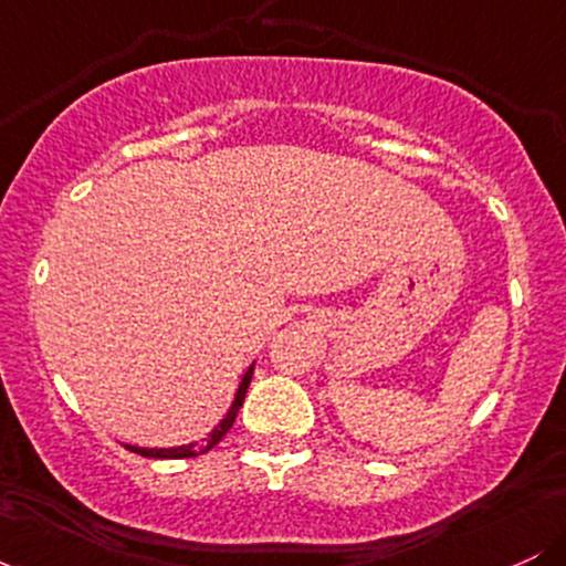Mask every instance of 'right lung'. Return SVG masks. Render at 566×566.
<instances>
[{
  "mask_svg": "<svg viewBox=\"0 0 566 566\" xmlns=\"http://www.w3.org/2000/svg\"><path fill=\"white\" fill-rule=\"evenodd\" d=\"M252 369H255V365L247 367L244 378H242V382H239L237 394H233V401H231L229 412L223 415V420H220V423H218L216 428H212L210 433H207V439H201V441H188V444H180V447H138V444H125V447H127L129 452L143 454V458H170V460L197 458V454H205L207 450H212V447H216L218 441L226 437V431H229V428L233 426V420H237V412H239V407H242L247 388H250Z\"/></svg>",
  "mask_w": 566,
  "mask_h": 566,
  "instance_id": "1",
  "label": "right lung"
}]
</instances>
